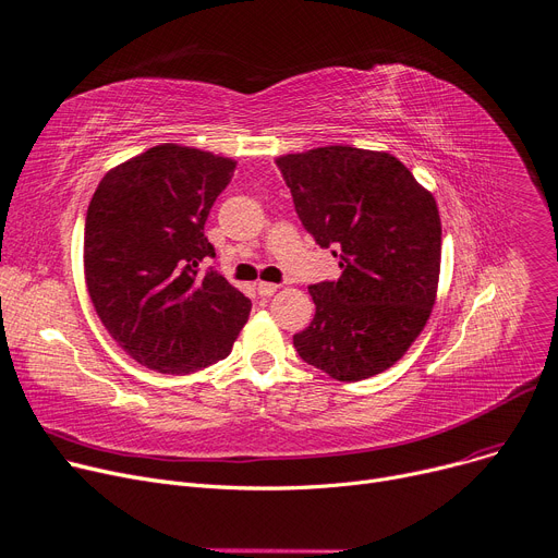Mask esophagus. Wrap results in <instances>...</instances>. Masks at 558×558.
<instances>
[{
  "mask_svg": "<svg viewBox=\"0 0 558 558\" xmlns=\"http://www.w3.org/2000/svg\"><path fill=\"white\" fill-rule=\"evenodd\" d=\"M277 283H268V281H260L258 286H256V290H258V295L260 298H272L275 293H277Z\"/></svg>",
  "mask_w": 558,
  "mask_h": 558,
  "instance_id": "1",
  "label": "esophagus"
}]
</instances>
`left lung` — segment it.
I'll list each match as a JSON object with an SVG mask.
<instances>
[{
	"label": "left lung",
	"mask_w": 558,
	"mask_h": 558,
	"mask_svg": "<svg viewBox=\"0 0 558 558\" xmlns=\"http://www.w3.org/2000/svg\"><path fill=\"white\" fill-rule=\"evenodd\" d=\"M275 163L304 229L342 268L308 288L315 317L293 336L295 350L331 379L375 377L407 354L436 304V199L388 151L329 145Z\"/></svg>",
	"instance_id": "obj_1"
}]
</instances>
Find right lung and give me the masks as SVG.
<instances>
[{"label":"right lung","mask_w":558,"mask_h":558,"mask_svg":"<svg viewBox=\"0 0 558 558\" xmlns=\"http://www.w3.org/2000/svg\"><path fill=\"white\" fill-rule=\"evenodd\" d=\"M235 161L163 143L104 174L88 204L84 275L101 325L141 365L191 375L229 356L252 302L222 275L208 210Z\"/></svg>","instance_id":"obj_1"}]
</instances>
